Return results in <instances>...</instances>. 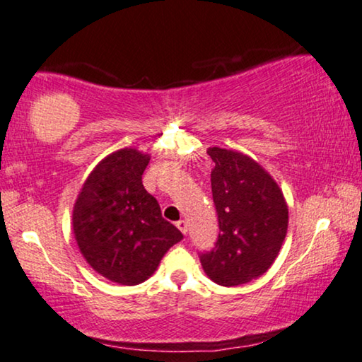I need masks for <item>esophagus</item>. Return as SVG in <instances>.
I'll return each instance as SVG.
<instances>
[{
  "instance_id": "obj_1",
  "label": "esophagus",
  "mask_w": 362,
  "mask_h": 362,
  "mask_svg": "<svg viewBox=\"0 0 362 362\" xmlns=\"http://www.w3.org/2000/svg\"><path fill=\"white\" fill-rule=\"evenodd\" d=\"M175 225H177V228L182 231V233H184V235L187 233V221L185 220H178Z\"/></svg>"
}]
</instances>
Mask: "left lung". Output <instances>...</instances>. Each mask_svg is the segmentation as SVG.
I'll return each mask as SVG.
<instances>
[{"mask_svg": "<svg viewBox=\"0 0 362 362\" xmlns=\"http://www.w3.org/2000/svg\"><path fill=\"white\" fill-rule=\"evenodd\" d=\"M211 195L218 215L215 248L200 255L211 281L238 286L262 276L288 230V205L272 175L242 152L210 147Z\"/></svg>", "mask_w": 362, "mask_h": 362, "instance_id": "8db88e82", "label": "left lung"}]
</instances>
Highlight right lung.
Listing matches in <instances>:
<instances>
[{
  "instance_id": "add662e5",
  "label": "right lung",
  "mask_w": 362,
  "mask_h": 362,
  "mask_svg": "<svg viewBox=\"0 0 362 362\" xmlns=\"http://www.w3.org/2000/svg\"><path fill=\"white\" fill-rule=\"evenodd\" d=\"M148 160L136 148L110 153L90 172L72 210V230L86 262L125 286L152 276L167 250L184 238L144 189Z\"/></svg>"
}]
</instances>
